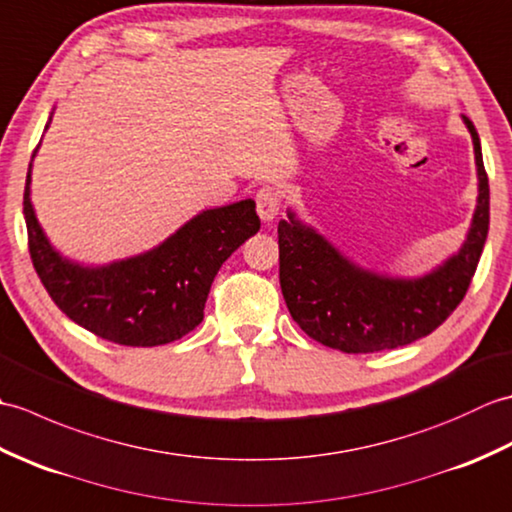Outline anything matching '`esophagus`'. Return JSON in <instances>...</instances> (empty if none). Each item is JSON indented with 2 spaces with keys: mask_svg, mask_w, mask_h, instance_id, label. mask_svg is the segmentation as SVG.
<instances>
[{
  "mask_svg": "<svg viewBox=\"0 0 512 512\" xmlns=\"http://www.w3.org/2000/svg\"><path fill=\"white\" fill-rule=\"evenodd\" d=\"M255 202H257V213L262 217L264 222L275 220L279 209H281V193L275 187H262L255 195Z\"/></svg>",
  "mask_w": 512,
  "mask_h": 512,
  "instance_id": "34e87169",
  "label": "esophagus"
}]
</instances>
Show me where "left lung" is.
<instances>
[{
	"instance_id": "1",
	"label": "left lung",
	"mask_w": 512,
	"mask_h": 512,
	"mask_svg": "<svg viewBox=\"0 0 512 512\" xmlns=\"http://www.w3.org/2000/svg\"><path fill=\"white\" fill-rule=\"evenodd\" d=\"M477 165V206L462 248L422 277H387L350 262L295 211L279 222V284L292 319L310 339L345 354L409 345L447 321L471 286L488 235V178L469 118Z\"/></svg>"
}]
</instances>
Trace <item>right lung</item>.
<instances>
[{"mask_svg": "<svg viewBox=\"0 0 512 512\" xmlns=\"http://www.w3.org/2000/svg\"><path fill=\"white\" fill-rule=\"evenodd\" d=\"M30 169L24 217L41 284L65 317L118 345L154 347L189 334L204 319L217 270L259 231L255 200H239L191 217L147 253L107 266H81L65 259L43 233L30 202Z\"/></svg>", "mask_w": 512, "mask_h": 512, "instance_id": "right-lung-1", "label": "right lung"}]
</instances>
